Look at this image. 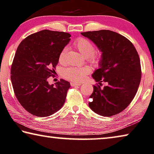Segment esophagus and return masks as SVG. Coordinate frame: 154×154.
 Instances as JSON below:
<instances>
[{
    "mask_svg": "<svg viewBox=\"0 0 154 154\" xmlns=\"http://www.w3.org/2000/svg\"><path fill=\"white\" fill-rule=\"evenodd\" d=\"M70 85H71V86H80L81 84H80V83H75V82H71Z\"/></svg>",
    "mask_w": 154,
    "mask_h": 154,
    "instance_id": "esophagus-1",
    "label": "esophagus"
}]
</instances>
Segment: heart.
Here are the masks:
<instances>
[{
    "label": "heart",
    "instance_id": "obj_1",
    "mask_svg": "<svg viewBox=\"0 0 154 154\" xmlns=\"http://www.w3.org/2000/svg\"><path fill=\"white\" fill-rule=\"evenodd\" d=\"M75 47L86 57L87 61L94 66H99L102 60V54L100 52H95V46L93 42L88 38L80 37L75 41ZM67 48H64L61 50L59 56V61L64 63L66 61ZM91 68L88 66L84 67H70L64 69L63 71V77L65 79L74 82H83L91 72Z\"/></svg>",
    "mask_w": 154,
    "mask_h": 154
}]
</instances>
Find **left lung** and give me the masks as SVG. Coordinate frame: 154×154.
<instances>
[{
	"instance_id": "obj_1",
	"label": "left lung",
	"mask_w": 154,
	"mask_h": 154,
	"mask_svg": "<svg viewBox=\"0 0 154 154\" xmlns=\"http://www.w3.org/2000/svg\"><path fill=\"white\" fill-rule=\"evenodd\" d=\"M102 52L100 68L92 77L100 84L93 86L89 107L95 113L110 117L120 113L132 102L141 80L138 53L131 41L115 32L102 29L85 32ZM108 85L102 89L101 82Z\"/></svg>"
}]
</instances>
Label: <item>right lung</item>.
I'll use <instances>...</instances> for the list:
<instances>
[{"mask_svg":"<svg viewBox=\"0 0 154 154\" xmlns=\"http://www.w3.org/2000/svg\"><path fill=\"white\" fill-rule=\"evenodd\" d=\"M71 36L63 32L43 29L27 36L18 45L11 67L14 92L20 105L38 117L54 114L63 106L70 87L64 79L50 85L59 56Z\"/></svg>","mask_w":154,"mask_h":154,"instance_id":"add662e5","label":"right lung"}]
</instances>
